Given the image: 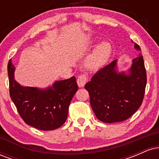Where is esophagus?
Wrapping results in <instances>:
<instances>
[{"mask_svg": "<svg viewBox=\"0 0 159 159\" xmlns=\"http://www.w3.org/2000/svg\"><path fill=\"white\" fill-rule=\"evenodd\" d=\"M87 77L86 75H81L80 76H78V80H77V83L79 87H83L85 85L86 81H87Z\"/></svg>", "mask_w": 159, "mask_h": 159, "instance_id": "obj_1", "label": "esophagus"}]
</instances>
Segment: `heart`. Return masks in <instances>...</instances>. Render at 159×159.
I'll return each instance as SVG.
<instances>
[{"mask_svg": "<svg viewBox=\"0 0 159 159\" xmlns=\"http://www.w3.org/2000/svg\"><path fill=\"white\" fill-rule=\"evenodd\" d=\"M111 52V45L107 43L98 45L86 58L84 61L86 69L89 71H95L101 68L110 57Z\"/></svg>", "mask_w": 159, "mask_h": 159, "instance_id": "1", "label": "heart"}]
</instances>
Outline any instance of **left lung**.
I'll use <instances>...</instances> for the list:
<instances>
[{"mask_svg": "<svg viewBox=\"0 0 159 159\" xmlns=\"http://www.w3.org/2000/svg\"><path fill=\"white\" fill-rule=\"evenodd\" d=\"M134 48L140 50L134 43ZM147 85V72L143 56L132 61L129 74L116 70V60L98 71L85 84L96 117L112 123L129 119L143 102Z\"/></svg>", "mask_w": 159, "mask_h": 159, "instance_id": "1", "label": "left lung"}]
</instances>
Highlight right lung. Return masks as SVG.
Segmentation results:
<instances>
[{"label": "right lung", "instance_id": "obj_1", "mask_svg": "<svg viewBox=\"0 0 159 159\" xmlns=\"http://www.w3.org/2000/svg\"><path fill=\"white\" fill-rule=\"evenodd\" d=\"M7 71L11 99L25 123L43 131L54 130L63 125L69 105L78 90L75 76L55 81L52 87L41 90L20 85L14 79L15 66L11 60Z\"/></svg>", "mask_w": 159, "mask_h": 159}]
</instances>
